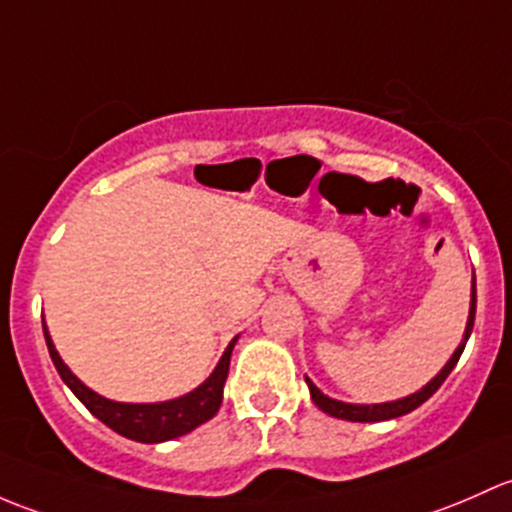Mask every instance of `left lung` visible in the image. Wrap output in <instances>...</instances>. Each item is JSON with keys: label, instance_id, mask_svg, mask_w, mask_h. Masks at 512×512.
Returning <instances> with one entry per match:
<instances>
[{"label": "left lung", "instance_id": "1", "mask_svg": "<svg viewBox=\"0 0 512 512\" xmlns=\"http://www.w3.org/2000/svg\"><path fill=\"white\" fill-rule=\"evenodd\" d=\"M473 320H476V273H473V281H471V308H468V323H466V330H463L461 342H458V347H456V352L451 355V360L441 367V372L436 374L431 382H426L419 392L409 394V397H402V399H394V402L350 404V402H340V399L328 397V394L320 392V389L315 387L308 377H305V382H308V389H310V399H313L315 407H318L320 412L335 416V419H345V421H387V419H397V416L414 412L416 407H421V404H424L426 399H429L431 394H434L436 389L444 384V379L449 377L453 367H456L458 357H461L463 347H466L468 337H471Z\"/></svg>", "mask_w": 512, "mask_h": 512}]
</instances>
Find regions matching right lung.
<instances>
[{
    "label": "right lung",
    "mask_w": 512,
    "mask_h": 512,
    "mask_svg": "<svg viewBox=\"0 0 512 512\" xmlns=\"http://www.w3.org/2000/svg\"><path fill=\"white\" fill-rule=\"evenodd\" d=\"M44 337L46 347H49V355L54 360V367L59 370L61 379L66 382V387L86 404V409L96 419L103 421L105 426H110L113 431H118L125 439L140 441V444H162V441H172L177 436L189 434L197 426H202L204 421L212 419L219 412L221 399H224V384L229 377V362L231 352H234L236 340L229 342V347L224 350L221 360L214 367V372L199 384L192 392L182 394V397L167 399V402H152V404H128V402H113V399L100 397L98 392H93L91 387L81 382L71 370H68L66 362L61 360L59 350H56L54 340H51L49 328H46L44 320Z\"/></svg>",
    "instance_id": "add662e5"
}]
</instances>
